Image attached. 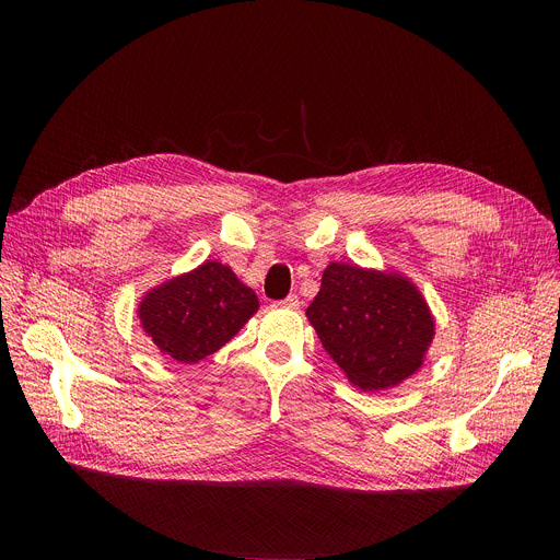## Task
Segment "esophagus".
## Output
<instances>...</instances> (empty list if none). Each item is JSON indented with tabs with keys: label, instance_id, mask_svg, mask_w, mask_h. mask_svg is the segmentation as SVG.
Returning a JSON list of instances; mask_svg holds the SVG:
<instances>
[{
	"label": "esophagus",
	"instance_id": "obj_1",
	"mask_svg": "<svg viewBox=\"0 0 560 560\" xmlns=\"http://www.w3.org/2000/svg\"><path fill=\"white\" fill-rule=\"evenodd\" d=\"M281 306H285V308H300V298L295 295V292H292V295H288V298L281 302Z\"/></svg>",
	"mask_w": 560,
	"mask_h": 560
}]
</instances>
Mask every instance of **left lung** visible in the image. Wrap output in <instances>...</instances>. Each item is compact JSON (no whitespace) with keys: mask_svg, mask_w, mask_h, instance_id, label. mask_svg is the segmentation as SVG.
<instances>
[{"mask_svg":"<svg viewBox=\"0 0 560 560\" xmlns=\"http://www.w3.org/2000/svg\"><path fill=\"white\" fill-rule=\"evenodd\" d=\"M306 317L322 347L363 393L399 386L427 359L435 319L408 277L329 262Z\"/></svg>","mask_w":560,"mask_h":560,"instance_id":"left-lung-1","label":"left lung"}]
</instances>
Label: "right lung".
Listing matches in <instances>:
<instances>
[{
	"label": "right lung",
	"instance_id": "obj_1",
	"mask_svg": "<svg viewBox=\"0 0 560 560\" xmlns=\"http://www.w3.org/2000/svg\"><path fill=\"white\" fill-rule=\"evenodd\" d=\"M258 311L256 292L224 262L206 260L144 292V334L176 363L195 365L224 347Z\"/></svg>",
	"mask_w": 560,
	"mask_h": 560
}]
</instances>
